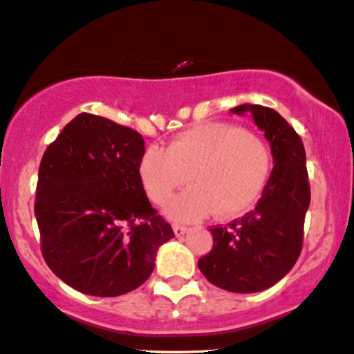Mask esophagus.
I'll return each mask as SVG.
<instances>
[{
    "mask_svg": "<svg viewBox=\"0 0 354 354\" xmlns=\"http://www.w3.org/2000/svg\"><path fill=\"white\" fill-rule=\"evenodd\" d=\"M172 228H174V233H176V236H182V234H185L187 231H189V228L184 225H174Z\"/></svg>",
    "mask_w": 354,
    "mask_h": 354,
    "instance_id": "34e87169",
    "label": "esophagus"
}]
</instances>
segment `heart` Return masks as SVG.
<instances>
[{"mask_svg":"<svg viewBox=\"0 0 354 354\" xmlns=\"http://www.w3.org/2000/svg\"><path fill=\"white\" fill-rule=\"evenodd\" d=\"M270 172L266 144L254 134L230 123H202L177 134L165 149L151 146L139 160V176L147 197L167 203L176 221H197L215 212L233 216L250 208L263 192Z\"/></svg>","mask_w":354,"mask_h":354,"instance_id":"obj_1","label":"heart"}]
</instances>
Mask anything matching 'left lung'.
I'll return each mask as SVG.
<instances>
[{
  "label": "left lung",
  "mask_w": 354,
  "mask_h": 354,
  "mask_svg": "<svg viewBox=\"0 0 354 354\" xmlns=\"http://www.w3.org/2000/svg\"><path fill=\"white\" fill-rule=\"evenodd\" d=\"M231 113H248L264 131L274 169L254 210L228 226L210 228L213 250L198 268L213 286L251 294L272 287L297 263L310 187L302 139L276 110L244 103Z\"/></svg>",
  "instance_id": "8db88e82"
}]
</instances>
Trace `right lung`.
<instances>
[{"mask_svg":"<svg viewBox=\"0 0 354 354\" xmlns=\"http://www.w3.org/2000/svg\"><path fill=\"white\" fill-rule=\"evenodd\" d=\"M142 154L141 134L88 113L44 152L34 205L42 256L78 292L118 297L138 289L174 238L144 192Z\"/></svg>","mask_w":354,"mask_h":354,"instance_id":"obj_1","label":"right lung"}]
</instances>
